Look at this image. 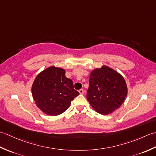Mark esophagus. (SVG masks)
I'll list each match as a JSON object with an SVG mask.
<instances>
[{
	"instance_id": "34e87169",
	"label": "esophagus",
	"mask_w": 156,
	"mask_h": 156,
	"mask_svg": "<svg viewBox=\"0 0 156 156\" xmlns=\"http://www.w3.org/2000/svg\"><path fill=\"white\" fill-rule=\"evenodd\" d=\"M79 93L81 94H83L84 93V90H83V89H80V90H79Z\"/></svg>"
}]
</instances>
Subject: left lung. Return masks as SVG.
<instances>
[{"instance_id": "obj_1", "label": "left lung", "mask_w": 156, "mask_h": 156, "mask_svg": "<svg viewBox=\"0 0 156 156\" xmlns=\"http://www.w3.org/2000/svg\"><path fill=\"white\" fill-rule=\"evenodd\" d=\"M127 95L125 79L113 69L102 66L90 72L87 98L98 113H112L123 103Z\"/></svg>"}]
</instances>
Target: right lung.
Wrapping results in <instances>:
<instances>
[{
  "mask_svg": "<svg viewBox=\"0 0 156 156\" xmlns=\"http://www.w3.org/2000/svg\"><path fill=\"white\" fill-rule=\"evenodd\" d=\"M65 74L64 69L50 66L39 73L33 83V98L37 107L46 115L63 113L79 95L72 80L66 78Z\"/></svg>",
  "mask_w": 156,
  "mask_h": 156,
  "instance_id": "right-lung-1",
  "label": "right lung"
}]
</instances>
